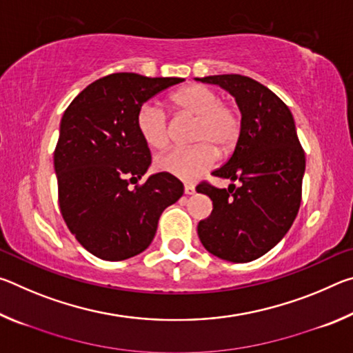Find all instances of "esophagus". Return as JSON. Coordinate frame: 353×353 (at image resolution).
<instances>
[{"mask_svg": "<svg viewBox=\"0 0 353 353\" xmlns=\"http://www.w3.org/2000/svg\"><path fill=\"white\" fill-rule=\"evenodd\" d=\"M185 194H193L194 193V187H193V185H185Z\"/></svg>", "mask_w": 353, "mask_h": 353, "instance_id": "1", "label": "esophagus"}]
</instances>
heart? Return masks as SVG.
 <instances>
[{"mask_svg":"<svg viewBox=\"0 0 353 353\" xmlns=\"http://www.w3.org/2000/svg\"><path fill=\"white\" fill-rule=\"evenodd\" d=\"M176 109L194 118L191 141L198 145L176 148L159 155L155 166L182 181H193L210 168L216 152L227 154L240 140L243 118L234 104L223 103L219 93L213 88L193 83L172 94ZM137 130L148 146L163 149L170 141V123L162 107L145 103L135 117Z\"/></svg>","mask_w":353,"mask_h":353,"instance_id":"heart-1","label":"heart"}]
</instances>
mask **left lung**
<instances>
[{"label": "left lung", "mask_w": 353, "mask_h": 353, "mask_svg": "<svg viewBox=\"0 0 353 353\" xmlns=\"http://www.w3.org/2000/svg\"><path fill=\"white\" fill-rule=\"evenodd\" d=\"M216 83L235 98L243 130L234 154L212 174L238 181L216 188L201 182L196 190L213 202L212 214L198 224L201 243L219 259L248 263L282 240L302 199L305 152L294 118L282 99L260 82L241 74L196 77Z\"/></svg>", "instance_id": "obj_1"}]
</instances>
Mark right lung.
Listing matches in <instances>:
<instances>
[{"label":"right lung","mask_w":353,"mask_h":353,"mask_svg":"<svg viewBox=\"0 0 353 353\" xmlns=\"http://www.w3.org/2000/svg\"><path fill=\"white\" fill-rule=\"evenodd\" d=\"M181 77L113 73L83 88L65 110L54 151L59 207L71 234L101 260L119 261L154 240L160 214L183 194L168 172L137 183L151 151L137 130L140 107Z\"/></svg>","instance_id":"obj_1"}]
</instances>
